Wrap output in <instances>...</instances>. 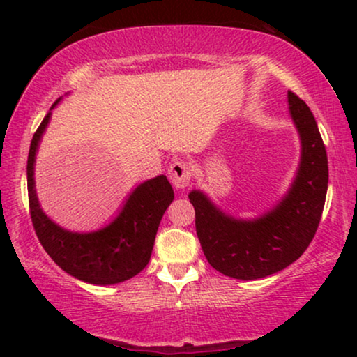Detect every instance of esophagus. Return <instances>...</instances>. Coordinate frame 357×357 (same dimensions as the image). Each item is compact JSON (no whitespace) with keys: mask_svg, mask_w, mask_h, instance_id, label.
Here are the masks:
<instances>
[{"mask_svg":"<svg viewBox=\"0 0 357 357\" xmlns=\"http://www.w3.org/2000/svg\"><path fill=\"white\" fill-rule=\"evenodd\" d=\"M169 178L175 188H185L192 180V167L185 160H175L169 167Z\"/></svg>","mask_w":357,"mask_h":357,"instance_id":"1","label":"esophagus"}]
</instances>
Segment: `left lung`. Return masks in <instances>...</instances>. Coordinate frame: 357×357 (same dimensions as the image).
Instances as JSON below:
<instances>
[{
  "instance_id": "1",
  "label": "left lung",
  "mask_w": 357,
  "mask_h": 357,
  "mask_svg": "<svg viewBox=\"0 0 357 357\" xmlns=\"http://www.w3.org/2000/svg\"><path fill=\"white\" fill-rule=\"evenodd\" d=\"M289 115L301 139V160L289 190L275 206L252 219L224 213L202 190L188 195L204 257L236 280H258L294 263L314 238L328 188V159L312 112L287 92Z\"/></svg>"
}]
</instances>
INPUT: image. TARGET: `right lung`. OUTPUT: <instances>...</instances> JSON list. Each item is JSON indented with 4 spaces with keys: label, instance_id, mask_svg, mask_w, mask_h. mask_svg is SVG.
<instances>
[{
    "label": "right lung",
    "instance_id": "1",
    "mask_svg": "<svg viewBox=\"0 0 357 357\" xmlns=\"http://www.w3.org/2000/svg\"><path fill=\"white\" fill-rule=\"evenodd\" d=\"M60 100L42 120L29 149L27 190L33 229L45 252L68 275L97 286L123 282L149 263L160 219L174 202L172 185L165 175L139 183L114 221L97 231L73 232L53 222L38 203L33 170L38 144L50 123L52 110Z\"/></svg>",
    "mask_w": 357,
    "mask_h": 357
}]
</instances>
